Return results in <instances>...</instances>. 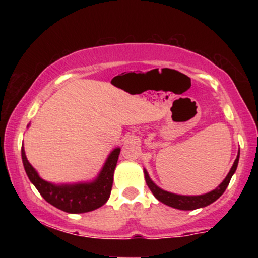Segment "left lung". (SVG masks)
Here are the masks:
<instances>
[{
	"mask_svg": "<svg viewBox=\"0 0 258 258\" xmlns=\"http://www.w3.org/2000/svg\"><path fill=\"white\" fill-rule=\"evenodd\" d=\"M238 160H239V153L237 155V157H236L234 164H232L230 171H229V174L227 175V177H225L224 181L218 185V188L213 190V191L204 194V195H200V196H182V195H176V194L164 191V190L158 188V186L151 181L147 170H144V177H146L147 185L149 186L150 191L153 192V195L156 197L160 202L167 204L169 207L175 208V209L195 210V209H199V208L209 206V204L215 202L218 197L222 196V194L225 191V189H227V186L229 185V182H230L232 175H234L236 169H237Z\"/></svg>",
	"mask_w": 258,
	"mask_h": 258,
	"instance_id": "obj_1",
	"label": "left lung"
}]
</instances>
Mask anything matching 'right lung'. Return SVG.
<instances>
[{"label": "right lung", "mask_w": 258, "mask_h": 258, "mask_svg": "<svg viewBox=\"0 0 258 258\" xmlns=\"http://www.w3.org/2000/svg\"><path fill=\"white\" fill-rule=\"evenodd\" d=\"M121 149L112 150L105 162L98 177L91 183H81L74 185H54L42 179L31 164L28 162L22 146V161L28 177L36 186L42 197L51 206L66 213L81 214L95 210L103 206L110 196L114 171L117 164Z\"/></svg>", "instance_id": "obj_1"}]
</instances>
